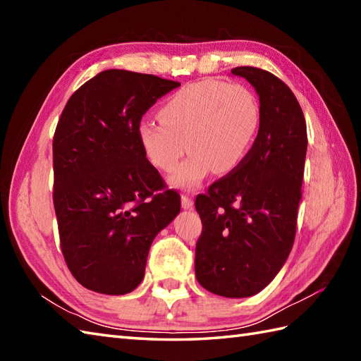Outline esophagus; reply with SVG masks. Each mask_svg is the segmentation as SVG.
<instances>
[{
    "label": "esophagus",
    "instance_id": "34e87169",
    "mask_svg": "<svg viewBox=\"0 0 361 361\" xmlns=\"http://www.w3.org/2000/svg\"><path fill=\"white\" fill-rule=\"evenodd\" d=\"M181 206H183V208H185V209H192V206H194L192 197L183 195V197H181Z\"/></svg>",
    "mask_w": 361,
    "mask_h": 361
}]
</instances>
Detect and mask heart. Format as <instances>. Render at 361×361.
Wrapping results in <instances>:
<instances>
[{
    "label": "heart",
    "instance_id": "b5f03b06",
    "mask_svg": "<svg viewBox=\"0 0 361 361\" xmlns=\"http://www.w3.org/2000/svg\"><path fill=\"white\" fill-rule=\"evenodd\" d=\"M161 121L144 119L137 137L150 163L172 172L189 149V158L172 175V185L194 188L214 169L231 172L255 144L260 105L242 83L206 79L180 88L161 106Z\"/></svg>",
    "mask_w": 361,
    "mask_h": 361
}]
</instances>
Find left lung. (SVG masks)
<instances>
[{
	"label": "left lung",
	"mask_w": 361,
	"mask_h": 361,
	"mask_svg": "<svg viewBox=\"0 0 361 361\" xmlns=\"http://www.w3.org/2000/svg\"><path fill=\"white\" fill-rule=\"evenodd\" d=\"M231 73L255 87L260 124L242 164L195 198L203 224L195 276L214 295L247 298L274 279L293 247L307 127L298 99L274 74L255 66Z\"/></svg>",
	"instance_id": "left-lung-1"
}]
</instances>
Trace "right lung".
I'll use <instances>...</instances> for the list:
<instances>
[{"label":"right lung","instance_id":"right-lung-1","mask_svg":"<svg viewBox=\"0 0 361 361\" xmlns=\"http://www.w3.org/2000/svg\"><path fill=\"white\" fill-rule=\"evenodd\" d=\"M180 83L106 70L66 102L52 141L54 209L65 262L104 295L140 286L150 245L180 214L137 137L142 114Z\"/></svg>","mask_w":361,"mask_h":361}]
</instances>
